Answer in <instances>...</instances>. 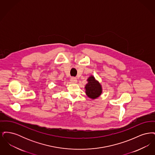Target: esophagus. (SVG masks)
<instances>
[{
  "mask_svg": "<svg viewBox=\"0 0 155 155\" xmlns=\"http://www.w3.org/2000/svg\"><path fill=\"white\" fill-rule=\"evenodd\" d=\"M70 81L71 82V83L73 84H76L77 82V80L76 78H74V77H72L71 79H70Z\"/></svg>",
  "mask_w": 155,
  "mask_h": 155,
  "instance_id": "esophagus-1",
  "label": "esophagus"
}]
</instances>
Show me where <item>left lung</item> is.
<instances>
[{
	"label": "left lung",
	"mask_w": 155,
	"mask_h": 155,
	"mask_svg": "<svg viewBox=\"0 0 155 155\" xmlns=\"http://www.w3.org/2000/svg\"><path fill=\"white\" fill-rule=\"evenodd\" d=\"M87 81L88 82L85 86L86 95L93 100L96 99L102 94V85L92 75L89 77Z\"/></svg>",
	"instance_id": "1"
}]
</instances>
